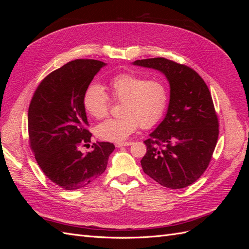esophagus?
Listing matches in <instances>:
<instances>
[{
  "label": "esophagus",
  "instance_id": "1",
  "mask_svg": "<svg viewBox=\"0 0 249 249\" xmlns=\"http://www.w3.org/2000/svg\"><path fill=\"white\" fill-rule=\"evenodd\" d=\"M132 144V142H118L115 144L116 147H123V146H129Z\"/></svg>",
  "mask_w": 249,
  "mask_h": 249
}]
</instances>
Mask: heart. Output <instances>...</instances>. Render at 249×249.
<instances>
[{
	"label": "heart",
	"mask_w": 249,
	"mask_h": 249,
	"mask_svg": "<svg viewBox=\"0 0 249 249\" xmlns=\"http://www.w3.org/2000/svg\"><path fill=\"white\" fill-rule=\"evenodd\" d=\"M115 100L123 102L120 117L105 120L96 126V136L106 141L120 142L129 138L141 125L144 129L160 122L168 103V90L159 80H146L134 73H120L110 80ZM110 97L99 83H91L83 94V106L94 118L108 115Z\"/></svg>",
	"instance_id": "1"
}]
</instances>
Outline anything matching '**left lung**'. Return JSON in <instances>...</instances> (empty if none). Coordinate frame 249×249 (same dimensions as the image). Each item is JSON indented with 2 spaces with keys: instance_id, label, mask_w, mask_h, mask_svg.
Wrapping results in <instances>:
<instances>
[{
  "instance_id": "obj_1",
  "label": "left lung",
  "mask_w": 249,
  "mask_h": 249,
  "mask_svg": "<svg viewBox=\"0 0 249 249\" xmlns=\"http://www.w3.org/2000/svg\"><path fill=\"white\" fill-rule=\"evenodd\" d=\"M133 65L159 71L170 87L166 115L144 141L142 169L170 189L189 186L207 169L219 134L209 88L196 71L168 59L136 60Z\"/></svg>"
}]
</instances>
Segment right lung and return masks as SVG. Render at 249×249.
<instances>
[{"label": "right lung", "mask_w": 249, "mask_h": 249, "mask_svg": "<svg viewBox=\"0 0 249 249\" xmlns=\"http://www.w3.org/2000/svg\"><path fill=\"white\" fill-rule=\"evenodd\" d=\"M106 65L92 59L64 64L42 80L29 106V139L35 159L44 175L65 190L81 189L103 175L115 148L113 143L96 142L91 152L79 149L92 136L86 129L83 94Z\"/></svg>", "instance_id": "add662e5"}]
</instances>
